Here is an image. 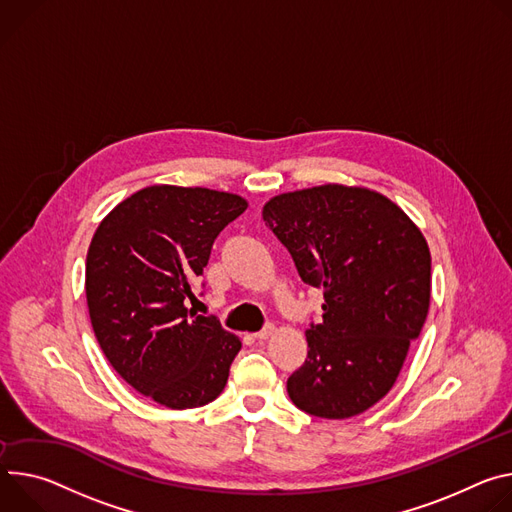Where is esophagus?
<instances>
[{"label":"esophagus","instance_id":"obj_1","mask_svg":"<svg viewBox=\"0 0 512 512\" xmlns=\"http://www.w3.org/2000/svg\"><path fill=\"white\" fill-rule=\"evenodd\" d=\"M272 333H274V325H272V323H268L262 331L254 333V337H256V339H260V342H264V339H268Z\"/></svg>","mask_w":512,"mask_h":512}]
</instances>
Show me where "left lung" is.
<instances>
[{
    "label": "left lung",
    "instance_id": "obj_1",
    "mask_svg": "<svg viewBox=\"0 0 512 512\" xmlns=\"http://www.w3.org/2000/svg\"><path fill=\"white\" fill-rule=\"evenodd\" d=\"M262 215L307 285L323 289V321L287 390L305 413L350 419L388 394L431 301V252L415 221L366 187L327 183L274 195Z\"/></svg>",
    "mask_w": 512,
    "mask_h": 512
}]
</instances>
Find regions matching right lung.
<instances>
[{
  "mask_svg": "<svg viewBox=\"0 0 512 512\" xmlns=\"http://www.w3.org/2000/svg\"><path fill=\"white\" fill-rule=\"evenodd\" d=\"M246 207L236 193L152 185L113 207L89 244L85 293L97 342L113 370L166 409L215 401L242 348L187 299L215 238Z\"/></svg>",
  "mask_w": 512,
  "mask_h": 512,
  "instance_id": "add662e5",
  "label": "right lung"
}]
</instances>
